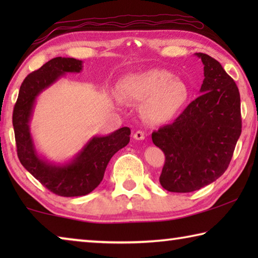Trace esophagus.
<instances>
[{
    "label": "esophagus",
    "instance_id": "obj_1",
    "mask_svg": "<svg viewBox=\"0 0 258 258\" xmlns=\"http://www.w3.org/2000/svg\"><path fill=\"white\" fill-rule=\"evenodd\" d=\"M133 138L135 140H145L146 134H145V132H143V131H137V132L134 133Z\"/></svg>",
    "mask_w": 258,
    "mask_h": 258
}]
</instances>
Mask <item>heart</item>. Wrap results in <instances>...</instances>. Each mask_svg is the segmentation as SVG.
I'll list each match as a JSON object with an SVG mask.
<instances>
[{
	"label": "heart",
	"instance_id": "b5f03b06",
	"mask_svg": "<svg viewBox=\"0 0 258 258\" xmlns=\"http://www.w3.org/2000/svg\"><path fill=\"white\" fill-rule=\"evenodd\" d=\"M127 98L145 101L143 113L152 123H165L174 118L189 99V87L180 78L166 69L149 71L128 75L123 81Z\"/></svg>",
	"mask_w": 258,
	"mask_h": 258
}]
</instances>
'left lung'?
Returning <instances> with one entry per match:
<instances>
[{
    "label": "left lung",
    "instance_id": "obj_1",
    "mask_svg": "<svg viewBox=\"0 0 258 258\" xmlns=\"http://www.w3.org/2000/svg\"><path fill=\"white\" fill-rule=\"evenodd\" d=\"M196 55L204 63L202 94L151 135L165 154L159 182L171 192H192L216 181L229 167L241 134L237 84L217 60Z\"/></svg>",
    "mask_w": 258,
    "mask_h": 258
}]
</instances>
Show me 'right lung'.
Returning <instances> with one entry per match:
<instances>
[{
	"instance_id": "1",
	"label": "right lung",
	"mask_w": 258,
	"mask_h": 258,
	"mask_svg": "<svg viewBox=\"0 0 258 258\" xmlns=\"http://www.w3.org/2000/svg\"><path fill=\"white\" fill-rule=\"evenodd\" d=\"M82 67L81 60L56 56L30 73L20 86L12 115L17 154L21 165L43 186L61 197H78L92 192L102 181L111 157L130 142L131 130L121 127L107 137L91 139L66 165L47 163L37 155L29 131L35 99L63 74L80 73Z\"/></svg>"
}]
</instances>
